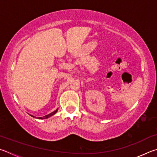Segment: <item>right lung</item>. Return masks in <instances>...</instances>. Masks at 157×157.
I'll list each match as a JSON object with an SVG mask.
<instances>
[{"label":"right lung","mask_w":157,"mask_h":157,"mask_svg":"<svg viewBox=\"0 0 157 157\" xmlns=\"http://www.w3.org/2000/svg\"><path fill=\"white\" fill-rule=\"evenodd\" d=\"M57 110H58V109H56V110H55L54 112H52V113L49 114H48V115H46V116H44V117H38V119H48V118H49V117H52V115H54V114H56V112H57ZM31 116H32V117H34V116H32V115H31Z\"/></svg>","instance_id":"obj_1"}]
</instances>
